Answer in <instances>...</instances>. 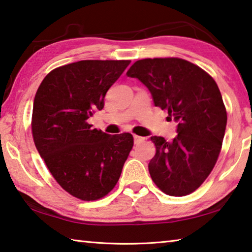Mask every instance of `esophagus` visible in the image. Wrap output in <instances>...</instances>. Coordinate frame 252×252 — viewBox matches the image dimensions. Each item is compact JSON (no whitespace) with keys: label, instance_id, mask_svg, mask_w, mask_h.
Returning a JSON list of instances; mask_svg holds the SVG:
<instances>
[{"label":"esophagus","instance_id":"obj_1","mask_svg":"<svg viewBox=\"0 0 252 252\" xmlns=\"http://www.w3.org/2000/svg\"><path fill=\"white\" fill-rule=\"evenodd\" d=\"M144 140H145V138H144V137H140V136L134 135V143H135L136 145H138V144H140V143H143Z\"/></svg>","mask_w":252,"mask_h":252}]
</instances>
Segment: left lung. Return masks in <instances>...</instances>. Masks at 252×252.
I'll use <instances>...</instances> for the list:
<instances>
[{"label": "left lung", "instance_id": "8db88e82", "mask_svg": "<svg viewBox=\"0 0 252 252\" xmlns=\"http://www.w3.org/2000/svg\"><path fill=\"white\" fill-rule=\"evenodd\" d=\"M127 76L139 79L155 106L178 123L171 142L151 137L156 146L148 164L153 182L169 196L189 195L208 177L221 149L227 112L217 84L199 66L176 57L137 61Z\"/></svg>", "mask_w": 252, "mask_h": 252}]
</instances>
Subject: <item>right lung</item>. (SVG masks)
I'll list each match as a JSON object with an SVG mask.
<instances>
[{
  "instance_id": "1",
  "label": "right lung",
  "mask_w": 252,
  "mask_h": 252,
  "mask_svg": "<svg viewBox=\"0 0 252 252\" xmlns=\"http://www.w3.org/2000/svg\"><path fill=\"white\" fill-rule=\"evenodd\" d=\"M129 63L90 60L61 66L35 95V146L60 186L78 199L107 195L133 148L131 134L109 135L87 123L95 109H103L106 93Z\"/></svg>"
}]
</instances>
